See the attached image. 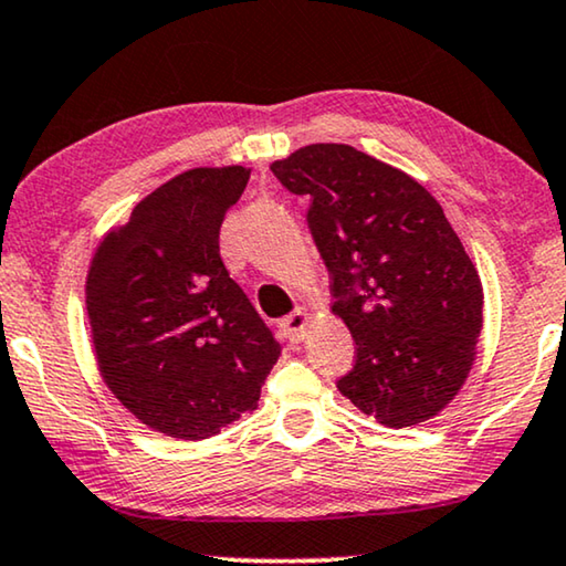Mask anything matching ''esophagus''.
<instances>
[{"label":"esophagus","instance_id":"esophagus-1","mask_svg":"<svg viewBox=\"0 0 566 566\" xmlns=\"http://www.w3.org/2000/svg\"><path fill=\"white\" fill-rule=\"evenodd\" d=\"M307 325H310L307 310H294L292 315L282 317L280 328H282L284 338L290 340V344H300V340H305V336H307Z\"/></svg>","mask_w":566,"mask_h":566}]
</instances>
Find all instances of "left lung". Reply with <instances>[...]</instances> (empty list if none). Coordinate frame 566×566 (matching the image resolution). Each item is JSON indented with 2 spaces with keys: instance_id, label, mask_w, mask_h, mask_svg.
<instances>
[{
  "instance_id": "left-lung-1",
  "label": "left lung",
  "mask_w": 566,
  "mask_h": 566,
  "mask_svg": "<svg viewBox=\"0 0 566 566\" xmlns=\"http://www.w3.org/2000/svg\"><path fill=\"white\" fill-rule=\"evenodd\" d=\"M307 195V226L331 272L333 313L356 340L340 395L387 428L439 416L469 377L482 282L426 187L346 143H313L272 164Z\"/></svg>"
}]
</instances>
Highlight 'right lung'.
<instances>
[{
  "instance_id": "obj_1",
  "label": "right lung",
  "mask_w": 566,
  "mask_h": 566,
  "mask_svg": "<svg viewBox=\"0 0 566 566\" xmlns=\"http://www.w3.org/2000/svg\"><path fill=\"white\" fill-rule=\"evenodd\" d=\"M243 166L174 177L109 230L86 274L102 379L143 426L200 441L256 410L282 354L220 259V226Z\"/></svg>"
}]
</instances>
